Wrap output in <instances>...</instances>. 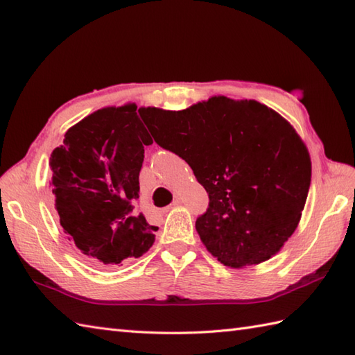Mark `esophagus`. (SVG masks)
Segmentation results:
<instances>
[{"mask_svg": "<svg viewBox=\"0 0 355 355\" xmlns=\"http://www.w3.org/2000/svg\"><path fill=\"white\" fill-rule=\"evenodd\" d=\"M178 205H180V201H178V200H173V201H172V205H171L169 207H166V209L163 210V212H164V214H166V212H169V210H171L172 207H177Z\"/></svg>", "mask_w": 355, "mask_h": 355, "instance_id": "34e87169", "label": "esophagus"}]
</instances>
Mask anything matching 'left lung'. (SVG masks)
I'll return each mask as SVG.
<instances>
[{
	"mask_svg": "<svg viewBox=\"0 0 355 355\" xmlns=\"http://www.w3.org/2000/svg\"><path fill=\"white\" fill-rule=\"evenodd\" d=\"M140 114L157 145L182 157L209 193L195 227L218 261L244 268L281 250L297 227L311 182L305 143L281 114L225 96Z\"/></svg>",
	"mask_w": 355,
	"mask_h": 355,
	"instance_id": "8db88e82",
	"label": "left lung"
}]
</instances>
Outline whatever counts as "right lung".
Segmentation results:
<instances>
[{
    "mask_svg": "<svg viewBox=\"0 0 355 355\" xmlns=\"http://www.w3.org/2000/svg\"><path fill=\"white\" fill-rule=\"evenodd\" d=\"M137 105L107 107L65 132L50 157L59 221L88 262L123 266L153 247L157 227L134 210L145 146Z\"/></svg>",
    "mask_w": 355,
    "mask_h": 355,
    "instance_id": "right-lung-1",
    "label": "right lung"
}]
</instances>
